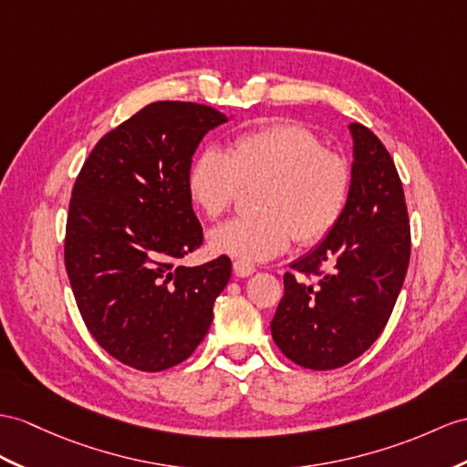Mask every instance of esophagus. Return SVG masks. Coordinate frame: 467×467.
Listing matches in <instances>:
<instances>
[{
  "mask_svg": "<svg viewBox=\"0 0 467 467\" xmlns=\"http://www.w3.org/2000/svg\"><path fill=\"white\" fill-rule=\"evenodd\" d=\"M234 273L235 277H249L255 273V265L249 264V261H242V259H235L234 261Z\"/></svg>",
  "mask_w": 467,
  "mask_h": 467,
  "instance_id": "esophagus-1",
  "label": "esophagus"
}]
</instances>
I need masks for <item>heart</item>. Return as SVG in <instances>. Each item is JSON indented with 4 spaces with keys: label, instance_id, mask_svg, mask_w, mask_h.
<instances>
[{
    "label": "heart",
    "instance_id": "1",
    "mask_svg": "<svg viewBox=\"0 0 467 467\" xmlns=\"http://www.w3.org/2000/svg\"><path fill=\"white\" fill-rule=\"evenodd\" d=\"M257 182L261 213L215 225L208 235L215 254L267 261L285 252L293 237L321 242L347 208L350 168L301 124L277 122L240 132L227 152L203 148L188 168L186 190L192 203L213 220L232 206L242 184Z\"/></svg>",
    "mask_w": 467,
    "mask_h": 467
}]
</instances>
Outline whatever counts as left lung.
Wrapping results in <instances>:
<instances>
[{"label": "left lung", "instance_id": "8db88e82", "mask_svg": "<svg viewBox=\"0 0 467 467\" xmlns=\"http://www.w3.org/2000/svg\"><path fill=\"white\" fill-rule=\"evenodd\" d=\"M348 132L347 208L325 240L291 264L319 279L285 273V293L271 321L283 355L311 370L345 367L380 337L410 261L408 210L392 158L362 124H348Z\"/></svg>", "mask_w": 467, "mask_h": 467}]
</instances>
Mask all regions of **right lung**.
Listing matches in <instances>:
<instances>
[{"label":"right lung","mask_w":467,"mask_h":467,"mask_svg":"<svg viewBox=\"0 0 467 467\" xmlns=\"http://www.w3.org/2000/svg\"><path fill=\"white\" fill-rule=\"evenodd\" d=\"M232 117L161 100L102 136L73 186L65 267L90 335L144 372L186 360L206 337L232 277L222 255L178 265L202 245L186 174L203 136Z\"/></svg>","instance_id":"obj_1"}]
</instances>
